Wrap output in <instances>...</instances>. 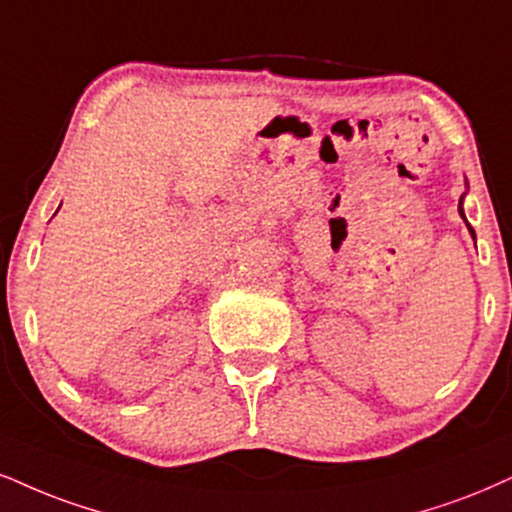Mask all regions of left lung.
<instances>
[{
	"mask_svg": "<svg viewBox=\"0 0 512 512\" xmlns=\"http://www.w3.org/2000/svg\"><path fill=\"white\" fill-rule=\"evenodd\" d=\"M460 199H463V197H460ZM458 211H460V216L465 218V213H463V201H458ZM465 223H468V220H465ZM468 227H470V223H468ZM470 232H472V235H475V230H472V227H470Z\"/></svg>",
	"mask_w": 512,
	"mask_h": 512,
	"instance_id": "obj_1",
	"label": "left lung"
}]
</instances>
